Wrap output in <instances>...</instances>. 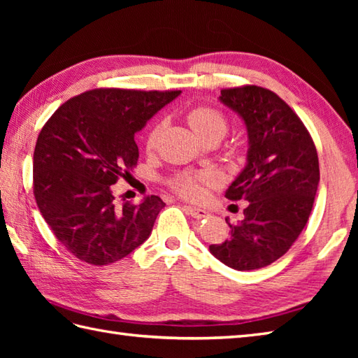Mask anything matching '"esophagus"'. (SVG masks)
Segmentation results:
<instances>
[{
  "label": "esophagus",
  "instance_id": "esophagus-1",
  "mask_svg": "<svg viewBox=\"0 0 358 358\" xmlns=\"http://www.w3.org/2000/svg\"><path fill=\"white\" fill-rule=\"evenodd\" d=\"M185 210L187 212L189 215L196 218V220H203V218L209 217V212L206 209H201V208H196V206H185Z\"/></svg>",
  "mask_w": 358,
  "mask_h": 358
}]
</instances>
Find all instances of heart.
Wrapping results in <instances>:
<instances>
[{
    "instance_id": "1",
    "label": "heart",
    "mask_w": 358,
    "mask_h": 358,
    "mask_svg": "<svg viewBox=\"0 0 358 358\" xmlns=\"http://www.w3.org/2000/svg\"><path fill=\"white\" fill-rule=\"evenodd\" d=\"M187 121L192 126L194 131L199 134L201 138L206 141L214 136L223 138L227 131V120L222 112L208 108V106H199L187 113ZM159 132H162V124H157L150 129L148 135L146 146L152 149L155 146ZM215 181V177L210 172L200 173H180L172 180V187L187 199H199L203 194L201 185H209Z\"/></svg>"
}]
</instances>
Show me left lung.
<instances>
[{
	"mask_svg": "<svg viewBox=\"0 0 358 358\" xmlns=\"http://www.w3.org/2000/svg\"><path fill=\"white\" fill-rule=\"evenodd\" d=\"M220 103L237 113L248 132L246 164L226 199L248 201L229 238L209 250L235 271H254L285 255L313 210L320 169L314 141L295 112L268 89H223Z\"/></svg>",
	"mask_w": 358,
	"mask_h": 358,
	"instance_id": "8db88e82",
	"label": "left lung"
}]
</instances>
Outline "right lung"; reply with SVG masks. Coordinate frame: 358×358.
I'll return each mask as SVG.
<instances>
[{"label":"right lung","mask_w":358,"mask_h":358,"mask_svg":"<svg viewBox=\"0 0 358 358\" xmlns=\"http://www.w3.org/2000/svg\"><path fill=\"white\" fill-rule=\"evenodd\" d=\"M180 94L94 89L66 101L41 129L35 200L57 240L81 262L115 263L149 238L166 203L150 195L117 204L112 186L138 162L135 134Z\"/></svg>","instance_id":"right-lung-1"}]
</instances>
